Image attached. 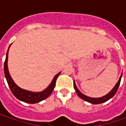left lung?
Masks as SVG:
<instances>
[{
    "instance_id": "1",
    "label": "left lung",
    "mask_w": 126,
    "mask_h": 126,
    "mask_svg": "<svg viewBox=\"0 0 126 126\" xmlns=\"http://www.w3.org/2000/svg\"><path fill=\"white\" fill-rule=\"evenodd\" d=\"M121 76H122V74H121V76H120V79H119L118 83L116 84V85L114 86V88L111 90L108 94H106V95H104V96L102 97H99V98H93V97H88V96H86V95H85V94H82L80 91L79 90V89L77 88V87H76V83L74 81V87L76 91V93H77V94L79 96V97H80L81 99H84L85 101L91 103V104H100V103H103V102H107V100H109V99H111V97H114V94H116V93L117 92L119 85H120L121 79Z\"/></svg>"
}]
</instances>
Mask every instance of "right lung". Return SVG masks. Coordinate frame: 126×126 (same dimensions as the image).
I'll return each instance as SVG.
<instances>
[{"label": "right lung", "mask_w": 126, "mask_h": 126, "mask_svg": "<svg viewBox=\"0 0 126 126\" xmlns=\"http://www.w3.org/2000/svg\"><path fill=\"white\" fill-rule=\"evenodd\" d=\"M8 50H9V48H8ZM8 50L7 52L6 58H5V63H4V73H5V76L6 80H7V83H8V86H9L10 89L11 90V92L12 93V94L15 95V97L18 99L22 101V102H24L26 103H29V104L38 103V102H41L42 100L46 99L47 97H48L50 95L52 90L54 89V88H55V86L57 78L58 76L60 75V72L58 73L54 77V79H53L52 81L51 82L50 85L46 90H44L42 92L33 93V92H31V91H28V90H26L22 89V88H19V86H17V85L15 83V82L13 81L11 76L10 75V74H9L8 68H7Z\"/></svg>", "instance_id": "add662e5"}]
</instances>
